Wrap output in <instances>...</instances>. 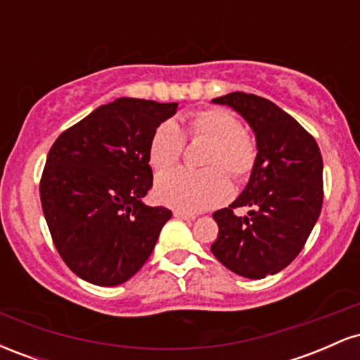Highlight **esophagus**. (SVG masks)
Here are the masks:
<instances>
[{
	"label": "esophagus",
	"instance_id": "obj_1",
	"mask_svg": "<svg viewBox=\"0 0 360 360\" xmlns=\"http://www.w3.org/2000/svg\"><path fill=\"white\" fill-rule=\"evenodd\" d=\"M174 217H176V218H181V220H188V221H191V220H194V218H196V214H193V213H186V212H181V210H176V212H174Z\"/></svg>",
	"mask_w": 360,
	"mask_h": 360
}]
</instances>
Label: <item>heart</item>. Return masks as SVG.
Listing matches in <instances>:
<instances>
[{
	"instance_id": "1",
	"label": "heart",
	"mask_w": 360,
	"mask_h": 360,
	"mask_svg": "<svg viewBox=\"0 0 360 360\" xmlns=\"http://www.w3.org/2000/svg\"><path fill=\"white\" fill-rule=\"evenodd\" d=\"M184 135L189 139L210 140L203 157L208 169H176L159 176L155 196L160 203L198 213L229 200L235 181H243L257 162V142L242 128L238 118L223 108H208L186 120ZM184 150V137L176 123L164 122L155 128L148 143V162L155 172H164L179 162Z\"/></svg>"
}]
</instances>
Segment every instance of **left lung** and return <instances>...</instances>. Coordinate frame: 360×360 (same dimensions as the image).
Returning <instances> with one entry per match:
<instances>
[{
  "label": "left lung",
  "mask_w": 360,
  "mask_h": 360,
  "mask_svg": "<svg viewBox=\"0 0 360 360\" xmlns=\"http://www.w3.org/2000/svg\"><path fill=\"white\" fill-rule=\"evenodd\" d=\"M237 111L257 142L249 183L229 208L213 213L212 252L226 269L262 279L289 266L307 243L323 203V160L315 139L278 105L235 93L212 100ZM235 207H249L237 217Z\"/></svg>",
  "instance_id": "obj_1"
}]
</instances>
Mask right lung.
<instances>
[{"label": "right lung", "instance_id": "right-lung-1", "mask_svg": "<svg viewBox=\"0 0 360 360\" xmlns=\"http://www.w3.org/2000/svg\"><path fill=\"white\" fill-rule=\"evenodd\" d=\"M177 103L118 98L62 131L47 155L40 201L53 245L81 279L118 286L146 264L172 217L143 203L148 143Z\"/></svg>", "mask_w": 360, "mask_h": 360}]
</instances>
